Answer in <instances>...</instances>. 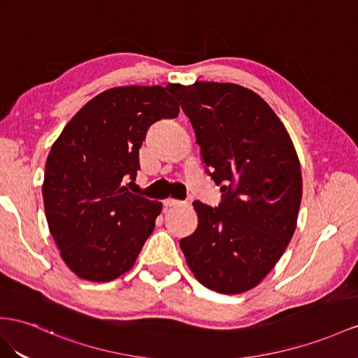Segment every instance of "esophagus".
Returning a JSON list of instances; mask_svg holds the SVG:
<instances>
[{"label": "esophagus", "instance_id": "esophagus-1", "mask_svg": "<svg viewBox=\"0 0 358 358\" xmlns=\"http://www.w3.org/2000/svg\"><path fill=\"white\" fill-rule=\"evenodd\" d=\"M187 203H185V201H178V199H172V198H168L164 199V206L166 207H181V206H186Z\"/></svg>", "mask_w": 358, "mask_h": 358}]
</instances>
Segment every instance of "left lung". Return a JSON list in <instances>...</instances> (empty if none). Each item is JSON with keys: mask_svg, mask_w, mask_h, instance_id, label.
<instances>
[{"mask_svg": "<svg viewBox=\"0 0 358 358\" xmlns=\"http://www.w3.org/2000/svg\"><path fill=\"white\" fill-rule=\"evenodd\" d=\"M194 127L206 172L222 201H194L198 227L180 241L196 280L225 295L266 277L296 228L302 196L298 154L280 117L255 92L234 83L168 85Z\"/></svg>", "mask_w": 358, "mask_h": 358, "instance_id": "left-lung-1", "label": "left lung"}]
</instances>
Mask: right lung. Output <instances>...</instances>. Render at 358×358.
I'll return each mask as SVG.
<instances>
[{"mask_svg": "<svg viewBox=\"0 0 358 358\" xmlns=\"http://www.w3.org/2000/svg\"><path fill=\"white\" fill-rule=\"evenodd\" d=\"M178 113L162 86L113 87L81 107L52 143L45 215L63 262L80 278L107 282L133 268L162 203L131 194L122 181L141 169L148 128Z\"/></svg>", "mask_w": 358, "mask_h": 358, "instance_id": "add662e5", "label": "right lung"}]
</instances>
